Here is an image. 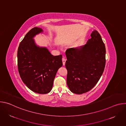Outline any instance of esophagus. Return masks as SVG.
<instances>
[{
    "mask_svg": "<svg viewBox=\"0 0 126 126\" xmlns=\"http://www.w3.org/2000/svg\"><path fill=\"white\" fill-rule=\"evenodd\" d=\"M62 62H63V65H65V62H66V59L65 57H63L62 58Z\"/></svg>",
    "mask_w": 126,
    "mask_h": 126,
    "instance_id": "obj_1",
    "label": "esophagus"
}]
</instances>
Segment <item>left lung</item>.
I'll return each mask as SVG.
<instances>
[{
    "mask_svg": "<svg viewBox=\"0 0 126 126\" xmlns=\"http://www.w3.org/2000/svg\"><path fill=\"white\" fill-rule=\"evenodd\" d=\"M87 44L79 48L68 49L67 84L73 93L82 94L98 83L105 69L106 48L100 34L93 30Z\"/></svg>",
    "mask_w": 126,
    "mask_h": 126,
    "instance_id": "8db88e82",
    "label": "left lung"
}]
</instances>
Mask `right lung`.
Wrapping results in <instances>:
<instances>
[{
    "label": "right lung",
    "mask_w": 126,
    "mask_h": 126,
    "mask_svg": "<svg viewBox=\"0 0 126 126\" xmlns=\"http://www.w3.org/2000/svg\"><path fill=\"white\" fill-rule=\"evenodd\" d=\"M43 31L34 27L25 36L17 51L20 76L31 91L44 94L50 92L57 72L62 66V55L53 56L45 47L35 44L33 38Z\"/></svg>",
    "instance_id": "obj_1"
}]
</instances>
